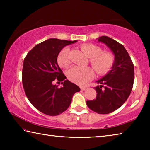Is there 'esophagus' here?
Masks as SVG:
<instances>
[{"instance_id": "1", "label": "esophagus", "mask_w": 150, "mask_h": 150, "mask_svg": "<svg viewBox=\"0 0 150 150\" xmlns=\"http://www.w3.org/2000/svg\"><path fill=\"white\" fill-rule=\"evenodd\" d=\"M80 88L81 91H84L86 89V87H85V86H82V87H80Z\"/></svg>"}]
</instances>
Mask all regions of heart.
Here are the masks:
<instances>
[{
    "label": "heart",
    "mask_w": 150,
    "mask_h": 150,
    "mask_svg": "<svg viewBox=\"0 0 150 150\" xmlns=\"http://www.w3.org/2000/svg\"><path fill=\"white\" fill-rule=\"evenodd\" d=\"M82 52L90 58L89 63L98 75H104L108 72L115 63V55L108 51L102 52V49L93 44H85L81 45ZM57 63L60 67L67 68L71 64L69 49L65 47L61 50L57 56ZM67 77L72 82L78 85H83L94 77V71L89 67H80L73 66L68 71Z\"/></svg>",
    "instance_id": "obj_1"
}]
</instances>
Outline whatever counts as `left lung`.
I'll list each match as a JSON object with an SVG mask.
<instances>
[{"instance_id": "8db88e82", "label": "left lung", "mask_w": 150, "mask_h": 150, "mask_svg": "<svg viewBox=\"0 0 150 150\" xmlns=\"http://www.w3.org/2000/svg\"><path fill=\"white\" fill-rule=\"evenodd\" d=\"M98 42L105 44L112 51L115 59L112 69L96 81L95 100H87L91 110L106 115L120 108L128 99L132 89L134 67L128 52L122 45L108 36H101Z\"/></svg>"}]
</instances>
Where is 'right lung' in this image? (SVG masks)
I'll list each match as a JSON object with an SVG mask.
<instances>
[{"mask_svg": "<svg viewBox=\"0 0 150 150\" xmlns=\"http://www.w3.org/2000/svg\"><path fill=\"white\" fill-rule=\"evenodd\" d=\"M75 41L51 38L37 44L28 53L22 68V85L28 99L41 112L57 116L69 108L80 88L66 79L57 59L63 47ZM55 80L63 81L61 88ZM58 83V82H57Z\"/></svg>", "mask_w": 150, "mask_h": 150, "instance_id": "obj_1", "label": "right lung"}]
</instances>
